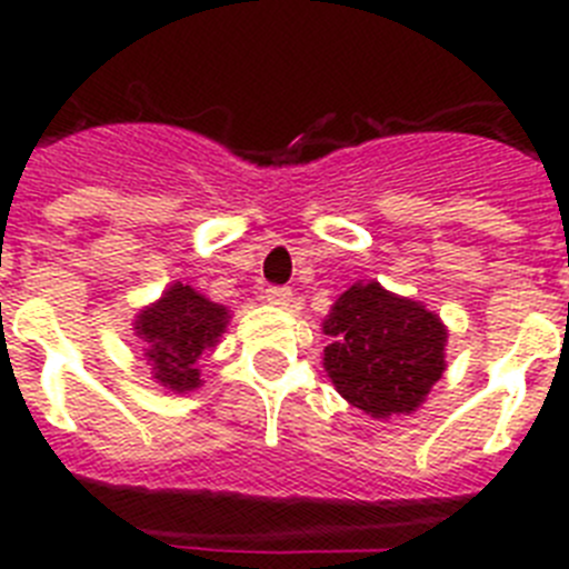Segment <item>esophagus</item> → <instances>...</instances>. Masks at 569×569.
I'll use <instances>...</instances> for the list:
<instances>
[{"label": "esophagus", "mask_w": 569, "mask_h": 569, "mask_svg": "<svg viewBox=\"0 0 569 569\" xmlns=\"http://www.w3.org/2000/svg\"><path fill=\"white\" fill-rule=\"evenodd\" d=\"M264 296H268L270 305H279V308H290V301H293V290L279 288V284H273V288L264 290Z\"/></svg>", "instance_id": "obj_1"}]
</instances>
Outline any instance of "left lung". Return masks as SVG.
<instances>
[{
	"label": "left lung",
	"instance_id": "1",
	"mask_svg": "<svg viewBox=\"0 0 569 569\" xmlns=\"http://www.w3.org/2000/svg\"><path fill=\"white\" fill-rule=\"evenodd\" d=\"M325 370L373 419L413 413L445 373L447 328L421 301L356 281L325 319Z\"/></svg>",
	"mask_w": 569,
	"mask_h": 569
}]
</instances>
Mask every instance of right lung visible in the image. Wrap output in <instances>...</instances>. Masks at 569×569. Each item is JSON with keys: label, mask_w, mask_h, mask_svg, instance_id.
<instances>
[{"label": "right lung", "mask_w": 569, "mask_h": 569, "mask_svg": "<svg viewBox=\"0 0 569 569\" xmlns=\"http://www.w3.org/2000/svg\"><path fill=\"white\" fill-rule=\"evenodd\" d=\"M230 310L204 299L190 284L176 281L162 299L136 316V336L144 341V359L153 379L173 393H188L202 385L196 361L213 350L224 333Z\"/></svg>", "instance_id": "add662e5"}]
</instances>
